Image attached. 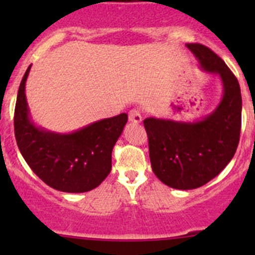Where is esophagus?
<instances>
[{
    "mask_svg": "<svg viewBox=\"0 0 255 255\" xmlns=\"http://www.w3.org/2000/svg\"><path fill=\"white\" fill-rule=\"evenodd\" d=\"M128 120L132 123H140L142 122V113H140V110L133 109L130 110L129 113H128Z\"/></svg>",
    "mask_w": 255,
    "mask_h": 255,
    "instance_id": "esophagus-1",
    "label": "esophagus"
}]
</instances>
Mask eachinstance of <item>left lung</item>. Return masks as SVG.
I'll list each match as a JSON object with an SVG mask.
<instances>
[{"instance_id":"obj_1","label":"left lung","mask_w":255,"mask_h":255,"mask_svg":"<svg viewBox=\"0 0 255 255\" xmlns=\"http://www.w3.org/2000/svg\"><path fill=\"white\" fill-rule=\"evenodd\" d=\"M186 47L205 71L220 76L223 96L215 111L197 122L144 120L151 169L161 182L179 190L197 189L227 166L242 126L241 87L235 74L210 48L199 43Z\"/></svg>"}]
</instances>
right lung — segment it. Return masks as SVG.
Masks as SVG:
<instances>
[{"label":"right lung","instance_id":"right-lung-1","mask_svg":"<svg viewBox=\"0 0 255 255\" xmlns=\"http://www.w3.org/2000/svg\"><path fill=\"white\" fill-rule=\"evenodd\" d=\"M14 109V135L24 160L48 186L63 192H86L99 186L112 168V149L128 121L126 113L97 121L69 134L37 127L29 118L25 81Z\"/></svg>","mask_w":255,"mask_h":255}]
</instances>
